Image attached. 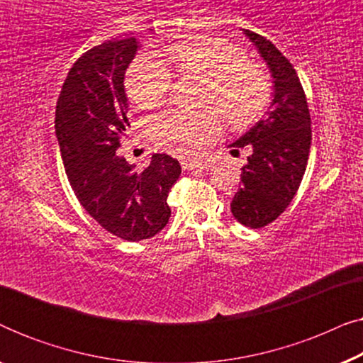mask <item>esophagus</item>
Here are the masks:
<instances>
[{"label": "esophagus", "mask_w": 363, "mask_h": 363, "mask_svg": "<svg viewBox=\"0 0 363 363\" xmlns=\"http://www.w3.org/2000/svg\"><path fill=\"white\" fill-rule=\"evenodd\" d=\"M210 167L205 162H198V160H182V168L183 170H206Z\"/></svg>", "instance_id": "1"}]
</instances>
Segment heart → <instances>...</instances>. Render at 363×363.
Returning a JSON list of instances; mask_svg holds the SVG:
<instances>
[{
	"instance_id": "b5f03b06",
	"label": "heart",
	"mask_w": 363,
	"mask_h": 363,
	"mask_svg": "<svg viewBox=\"0 0 363 363\" xmlns=\"http://www.w3.org/2000/svg\"><path fill=\"white\" fill-rule=\"evenodd\" d=\"M158 57L168 62L178 77L205 79L200 106L213 107L198 113L158 116L148 127V135L163 150L193 155L220 133L223 122L218 111L231 128L242 130L269 106V72L250 61L245 49L235 43L215 36H188L158 49ZM172 81L170 69L155 57L142 56L128 67L125 89L138 107L153 111L167 102Z\"/></svg>"
}]
</instances>
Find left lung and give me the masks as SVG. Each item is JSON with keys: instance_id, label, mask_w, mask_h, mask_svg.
I'll return each mask as SVG.
<instances>
[{"instance_id": "left-lung-1", "label": "left lung", "mask_w": 363, "mask_h": 363, "mask_svg": "<svg viewBox=\"0 0 363 363\" xmlns=\"http://www.w3.org/2000/svg\"><path fill=\"white\" fill-rule=\"evenodd\" d=\"M271 69L274 99L267 116L230 147H247L251 155L241 168V188L231 213L241 225L264 228L289 206L309 160L312 130L306 92L296 69L274 44L245 29Z\"/></svg>"}]
</instances>
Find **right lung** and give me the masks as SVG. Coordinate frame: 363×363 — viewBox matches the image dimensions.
<instances>
[{"label": "right lung", "mask_w": 363, "mask_h": 363, "mask_svg": "<svg viewBox=\"0 0 363 363\" xmlns=\"http://www.w3.org/2000/svg\"><path fill=\"white\" fill-rule=\"evenodd\" d=\"M135 38L107 41L74 62L56 106V135L77 200L104 230L125 241H142L167 226V198L182 173L178 160L152 155L137 172L117 155L127 118L125 71L135 57Z\"/></svg>", "instance_id": "add662e5"}]
</instances>
